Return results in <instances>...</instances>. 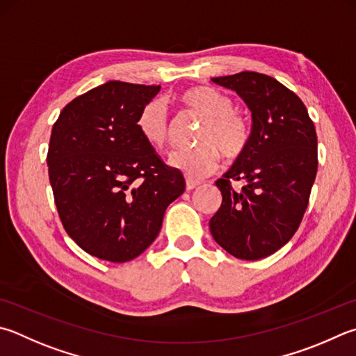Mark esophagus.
<instances>
[{"instance_id":"34e87169","label":"esophagus","mask_w":356,"mask_h":356,"mask_svg":"<svg viewBox=\"0 0 356 356\" xmlns=\"http://www.w3.org/2000/svg\"><path fill=\"white\" fill-rule=\"evenodd\" d=\"M196 186H199V182L197 180H193V179H186V190L188 191H191V190H195Z\"/></svg>"}]
</instances>
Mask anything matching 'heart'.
Wrapping results in <instances>:
<instances>
[{
	"label": "heart",
	"instance_id": "1",
	"mask_svg": "<svg viewBox=\"0 0 356 356\" xmlns=\"http://www.w3.org/2000/svg\"><path fill=\"white\" fill-rule=\"evenodd\" d=\"M177 101L190 111L204 116L205 124L199 137V147L171 152L170 165L190 179H200L213 172L221 160L240 157L249 143V127L243 116L234 111V101L218 90L196 86L177 95ZM137 129L147 145L161 149L170 140L171 121L160 101H151L141 108Z\"/></svg>",
	"mask_w": 356,
	"mask_h": 356
}]
</instances>
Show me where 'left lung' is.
Segmentation results:
<instances>
[{"instance_id":"left-lung-1","label":"left lung","mask_w":356,"mask_h":356,"mask_svg":"<svg viewBox=\"0 0 356 356\" xmlns=\"http://www.w3.org/2000/svg\"><path fill=\"white\" fill-rule=\"evenodd\" d=\"M234 90L252 113L244 152L216 180L222 204L210 219L215 241L241 260H260L283 248L308 207L318 172V137L299 96L255 71L213 77ZM241 179V191L229 182Z\"/></svg>"}]
</instances>
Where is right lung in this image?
Segmentation results:
<instances>
[{
	"label": "right lung",
	"instance_id": "right-lung-1",
	"mask_svg": "<svg viewBox=\"0 0 356 356\" xmlns=\"http://www.w3.org/2000/svg\"><path fill=\"white\" fill-rule=\"evenodd\" d=\"M160 86L108 81L63 107L51 132L48 172L67 234L112 263L156 240L166 207L185 191L182 172L141 138L137 118Z\"/></svg>",
	"mask_w": 356,
	"mask_h": 356
}]
</instances>
